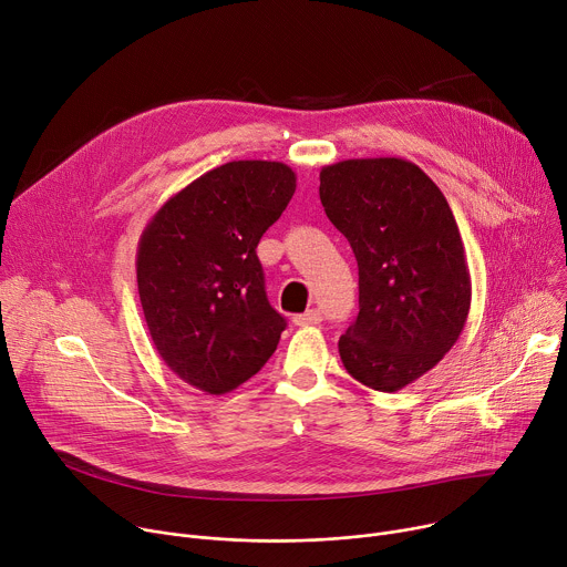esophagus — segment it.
<instances>
[{"mask_svg": "<svg viewBox=\"0 0 567 567\" xmlns=\"http://www.w3.org/2000/svg\"><path fill=\"white\" fill-rule=\"evenodd\" d=\"M293 323L296 326H317V323H321V312L319 310H307L305 315L293 317Z\"/></svg>", "mask_w": 567, "mask_h": 567, "instance_id": "obj_1", "label": "esophagus"}]
</instances>
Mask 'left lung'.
Masks as SVG:
<instances>
[{
    "instance_id": "left-lung-1",
    "label": "left lung",
    "mask_w": 567,
    "mask_h": 567,
    "mask_svg": "<svg viewBox=\"0 0 567 567\" xmlns=\"http://www.w3.org/2000/svg\"><path fill=\"white\" fill-rule=\"evenodd\" d=\"M319 194L359 269L341 362L357 382L400 391L441 362L468 319L473 287L454 215L436 183L402 158L328 165Z\"/></svg>"
}]
</instances>
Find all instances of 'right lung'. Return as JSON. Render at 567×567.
<instances>
[{"label": "right lung", "instance_id": "obj_1", "mask_svg": "<svg viewBox=\"0 0 567 567\" xmlns=\"http://www.w3.org/2000/svg\"><path fill=\"white\" fill-rule=\"evenodd\" d=\"M296 174L285 163L233 161L176 192L137 244V291L163 362L221 395L260 371L285 319L269 305L257 244L285 213Z\"/></svg>", "mask_w": 567, "mask_h": 567}]
</instances>
